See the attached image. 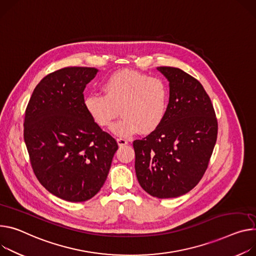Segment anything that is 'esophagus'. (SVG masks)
Instances as JSON below:
<instances>
[{"label":"esophagus","instance_id":"obj_1","mask_svg":"<svg viewBox=\"0 0 256 256\" xmlns=\"http://www.w3.org/2000/svg\"><path fill=\"white\" fill-rule=\"evenodd\" d=\"M118 143L120 146H124V145L128 144V140H126V138H118Z\"/></svg>","mask_w":256,"mask_h":256}]
</instances>
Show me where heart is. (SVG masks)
<instances>
[{
  "label": "heart",
  "instance_id": "1",
  "mask_svg": "<svg viewBox=\"0 0 256 256\" xmlns=\"http://www.w3.org/2000/svg\"><path fill=\"white\" fill-rule=\"evenodd\" d=\"M103 88L105 94L88 95L84 105L90 118L101 128L109 126L120 108L122 118L112 126L116 136H130L138 130L149 134L164 120L170 90L162 78L134 70H122L110 76Z\"/></svg>",
  "mask_w": 256,
  "mask_h": 256
}]
</instances>
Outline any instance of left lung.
Returning <instances> with one entry per match:
<instances>
[{"instance_id": "left-lung-1", "label": "left lung", "mask_w": 256, "mask_h": 256, "mask_svg": "<svg viewBox=\"0 0 256 256\" xmlns=\"http://www.w3.org/2000/svg\"><path fill=\"white\" fill-rule=\"evenodd\" d=\"M170 82L164 120L132 143L136 174L141 187L157 198L191 191L202 178L216 138L218 120L202 84L180 68H157Z\"/></svg>"}]
</instances>
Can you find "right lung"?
<instances>
[{"label": "right lung", "mask_w": 256, "mask_h": 256, "mask_svg": "<svg viewBox=\"0 0 256 256\" xmlns=\"http://www.w3.org/2000/svg\"><path fill=\"white\" fill-rule=\"evenodd\" d=\"M94 67H64L34 90L24 118V142L38 182L70 202L94 197L104 184L118 142L90 118L84 102Z\"/></svg>", "instance_id": "add662e5"}]
</instances>
